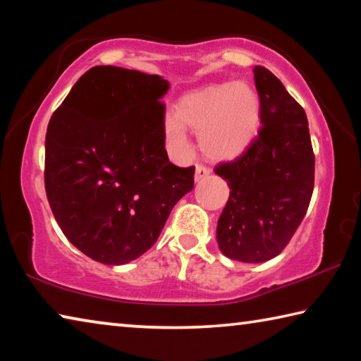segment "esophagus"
I'll use <instances>...</instances> for the list:
<instances>
[{"label":"esophagus","mask_w":361,"mask_h":361,"mask_svg":"<svg viewBox=\"0 0 361 361\" xmlns=\"http://www.w3.org/2000/svg\"><path fill=\"white\" fill-rule=\"evenodd\" d=\"M209 175H210V169L204 166V164H197V166H195V181L204 180Z\"/></svg>","instance_id":"34e87169"}]
</instances>
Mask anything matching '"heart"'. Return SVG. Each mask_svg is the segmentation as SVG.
Returning <instances> with one entry per match:
<instances>
[{
  "label": "heart",
  "mask_w": 361,
  "mask_h": 361,
  "mask_svg": "<svg viewBox=\"0 0 361 361\" xmlns=\"http://www.w3.org/2000/svg\"><path fill=\"white\" fill-rule=\"evenodd\" d=\"M259 119V97L252 85L242 81L213 84L181 97L175 116L164 121V135L173 154L186 157V126L199 132L200 146L207 154L228 159L240 154L253 142Z\"/></svg>",
  "instance_id": "b5f03b06"
}]
</instances>
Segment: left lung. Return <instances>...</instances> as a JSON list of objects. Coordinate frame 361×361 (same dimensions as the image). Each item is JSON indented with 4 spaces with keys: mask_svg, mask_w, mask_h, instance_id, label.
I'll list each match as a JSON object with an SVG mask.
<instances>
[{
    "mask_svg": "<svg viewBox=\"0 0 361 361\" xmlns=\"http://www.w3.org/2000/svg\"><path fill=\"white\" fill-rule=\"evenodd\" d=\"M261 129L234 161L215 173L231 188L218 219L219 250L231 259L262 262L283 252L307 213L315 156L304 108L264 66L253 68Z\"/></svg>",
    "mask_w": 361,
    "mask_h": 361,
    "instance_id": "obj_1",
    "label": "left lung"
}]
</instances>
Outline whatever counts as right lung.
Masks as SVG:
<instances>
[{
    "instance_id": "1",
    "label": "right lung",
    "mask_w": 361,
    "mask_h": 361,
    "mask_svg": "<svg viewBox=\"0 0 361 361\" xmlns=\"http://www.w3.org/2000/svg\"><path fill=\"white\" fill-rule=\"evenodd\" d=\"M167 89L157 75L94 66L49 121V205L66 239L103 264L148 252L194 188V166L176 167L166 151Z\"/></svg>"
}]
</instances>
